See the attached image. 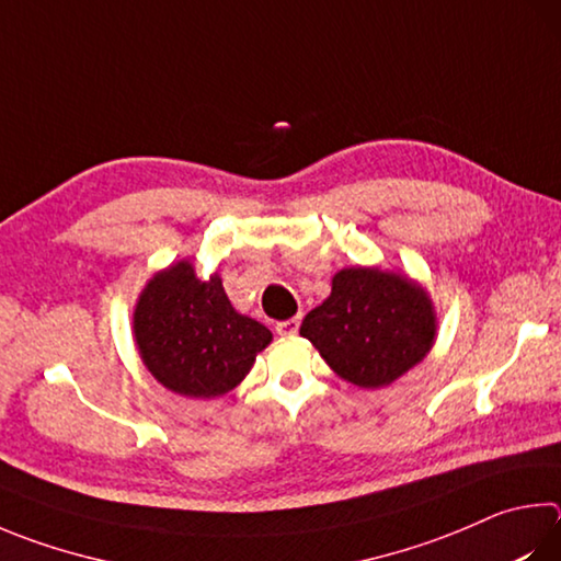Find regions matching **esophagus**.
I'll return each instance as SVG.
<instances>
[{
  "mask_svg": "<svg viewBox=\"0 0 561 561\" xmlns=\"http://www.w3.org/2000/svg\"><path fill=\"white\" fill-rule=\"evenodd\" d=\"M299 323H301V313L291 316V319H287V321H279V323H277V333H279V335H297V331H299Z\"/></svg>",
  "mask_w": 561,
  "mask_h": 561,
  "instance_id": "esophagus-1",
  "label": "esophagus"
}]
</instances>
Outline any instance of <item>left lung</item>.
I'll use <instances>...</instances> for the list:
<instances>
[{
	"mask_svg": "<svg viewBox=\"0 0 561 561\" xmlns=\"http://www.w3.org/2000/svg\"><path fill=\"white\" fill-rule=\"evenodd\" d=\"M299 333L341 380L360 390L392 385L436 341L434 301L420 282L380 267H345Z\"/></svg>",
	"mask_w": 561,
	"mask_h": 561,
	"instance_id": "obj_1",
	"label": "left lung"
}]
</instances>
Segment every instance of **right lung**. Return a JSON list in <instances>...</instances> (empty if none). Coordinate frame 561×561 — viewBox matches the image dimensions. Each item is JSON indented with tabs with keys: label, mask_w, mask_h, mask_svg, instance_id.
Returning <instances> with one entry per match:
<instances>
[{
	"label": "right lung",
	"mask_w": 561,
	"mask_h": 561,
	"mask_svg": "<svg viewBox=\"0 0 561 561\" xmlns=\"http://www.w3.org/2000/svg\"><path fill=\"white\" fill-rule=\"evenodd\" d=\"M131 333L145 368L181 397L213 400L245 380L272 331L232 307L222 279H198L181 260L151 277L131 313Z\"/></svg>",
	"instance_id": "obj_1"
}]
</instances>
